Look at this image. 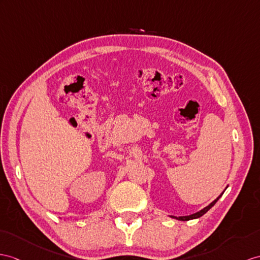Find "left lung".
Wrapping results in <instances>:
<instances>
[{"label": "left lung", "instance_id": "left-lung-1", "mask_svg": "<svg viewBox=\"0 0 260 260\" xmlns=\"http://www.w3.org/2000/svg\"><path fill=\"white\" fill-rule=\"evenodd\" d=\"M219 198H220V195L218 196V198L215 200L214 202H212V203L208 205V206H206L205 208H203V210L202 211H200V212H198V213H195V214H192V215H188V216H180V217H174V216H171V217H174V218H178V219H180V220H189V219H194V218H199V217H201L202 215H204L208 210H210V208H212V206H214L215 205V203H216V202L219 200Z\"/></svg>", "mask_w": 260, "mask_h": 260}]
</instances>
